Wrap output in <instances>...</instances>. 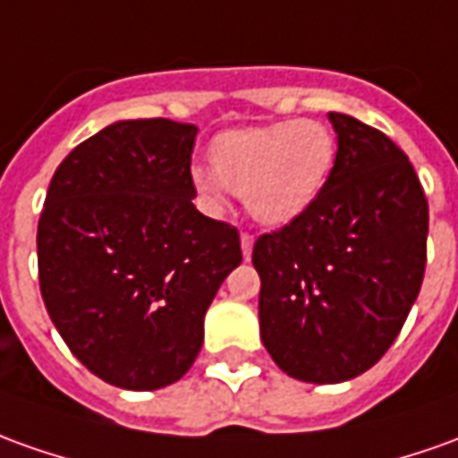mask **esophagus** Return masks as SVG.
Here are the masks:
<instances>
[{"instance_id": "34e87169", "label": "esophagus", "mask_w": 458, "mask_h": 458, "mask_svg": "<svg viewBox=\"0 0 458 458\" xmlns=\"http://www.w3.org/2000/svg\"><path fill=\"white\" fill-rule=\"evenodd\" d=\"M242 254H244V259H249L251 257V249H254V236L249 234V232H242Z\"/></svg>"}]
</instances>
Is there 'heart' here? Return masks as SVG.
Instances as JSON below:
<instances>
[{
  "label": "heart",
  "instance_id": "1",
  "mask_svg": "<svg viewBox=\"0 0 458 458\" xmlns=\"http://www.w3.org/2000/svg\"><path fill=\"white\" fill-rule=\"evenodd\" d=\"M336 159V141L319 122L224 131L211 144V166H194V187L219 201L226 187L244 194L264 224L292 222L317 199Z\"/></svg>",
  "mask_w": 458,
  "mask_h": 458
}]
</instances>
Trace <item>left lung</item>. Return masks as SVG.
<instances>
[{
    "label": "left lung",
    "instance_id": "left-lung-1",
    "mask_svg": "<svg viewBox=\"0 0 458 458\" xmlns=\"http://www.w3.org/2000/svg\"><path fill=\"white\" fill-rule=\"evenodd\" d=\"M336 159L299 216L254 244L261 342L284 374L339 384L371 369L414 307L428 204L414 166L379 129L329 112Z\"/></svg>",
    "mask_w": 458,
    "mask_h": 458
}]
</instances>
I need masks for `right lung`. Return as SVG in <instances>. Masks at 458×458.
Listing matches in <instances>:
<instances>
[{
    "label": "right lung",
    "mask_w": 458,
    "mask_h": 458,
    "mask_svg": "<svg viewBox=\"0 0 458 458\" xmlns=\"http://www.w3.org/2000/svg\"><path fill=\"white\" fill-rule=\"evenodd\" d=\"M197 131L114 122L69 151L44 199V307L69 352L119 389L151 392L187 374L211 299L242 264L234 226L191 204Z\"/></svg>",
    "instance_id": "add662e5"
}]
</instances>
